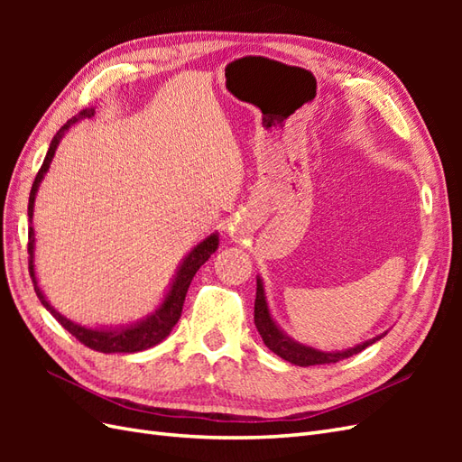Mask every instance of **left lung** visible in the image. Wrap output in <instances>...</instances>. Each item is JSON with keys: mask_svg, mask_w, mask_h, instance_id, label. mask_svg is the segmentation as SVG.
<instances>
[{"mask_svg": "<svg viewBox=\"0 0 462 462\" xmlns=\"http://www.w3.org/2000/svg\"><path fill=\"white\" fill-rule=\"evenodd\" d=\"M254 324L256 329L260 333L262 341L265 343V346L270 348L272 353H275L277 356H282L283 360L291 362V365H297V366H316V365H333V362H339L343 358H348L353 355H358L360 351H365V348L372 343H375L377 339L382 337H374L366 343L356 345L353 348H346V351H339V353H321L318 348L312 346H306L300 345L297 341H292L291 337L279 329L275 326V321L270 316L268 310V302H265V295H263V285H262V279H256V300H254Z\"/></svg>", "mask_w": 462, "mask_h": 462, "instance_id": "1", "label": "left lung"}]
</instances>
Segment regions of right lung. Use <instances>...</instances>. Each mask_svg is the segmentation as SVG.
<instances>
[{"label":"right lung","instance_id":"add662e5","mask_svg":"<svg viewBox=\"0 0 462 462\" xmlns=\"http://www.w3.org/2000/svg\"><path fill=\"white\" fill-rule=\"evenodd\" d=\"M94 116V109H82L77 117H73L71 121H67L63 127L58 131V134L53 136V141L50 144V150L44 158V163H42L40 171L34 179L32 189H31V197H29V217L32 219V212H34V199H36V190L42 183V179H44L48 167L51 163V158L55 153V148H58L61 136L65 134V131L71 127L73 123L85 119V117H92ZM219 245V236L217 233L209 235L208 239H204L200 245L194 246L190 253L187 254V258L180 263V268L173 279V285L167 292L163 302L160 304V309L153 312L152 316H148L146 319L138 321L134 326H127V328H117V329H90L85 326H79L75 321L67 319L65 316H61L58 310L50 306V302L46 300V297L42 295V291L38 287L36 282V275H34V229H29V272L32 277V283H34V291L40 299V302L46 306L50 310V314L60 321V324L73 335L75 339H79L82 345H87L92 351L97 353H138V351H146V348L153 346L162 343L167 335L171 333L173 326L179 321L180 312H183V302L187 297V291L189 285L192 282L194 273L200 270V265L216 253V248Z\"/></svg>","mask_w":462,"mask_h":462}]
</instances>
